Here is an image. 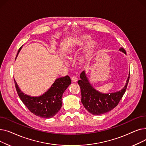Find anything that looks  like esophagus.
Returning <instances> with one entry per match:
<instances>
[{"label":"esophagus","mask_w":146,"mask_h":146,"mask_svg":"<svg viewBox=\"0 0 146 146\" xmlns=\"http://www.w3.org/2000/svg\"><path fill=\"white\" fill-rule=\"evenodd\" d=\"M71 80H72V82H73V83L76 82L78 81V79H77V78L76 77V76H73V77L71 79Z\"/></svg>","instance_id":"34e87169"}]
</instances>
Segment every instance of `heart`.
I'll return each instance as SVG.
<instances>
[{
    "mask_svg": "<svg viewBox=\"0 0 146 146\" xmlns=\"http://www.w3.org/2000/svg\"><path fill=\"white\" fill-rule=\"evenodd\" d=\"M90 39V36L88 35H82L76 38L73 44L66 49V54L68 56H71L73 53L76 47H80ZM96 47V42L95 41L90 40L85 44L83 48V55L79 58V63L81 64L85 63L89 57L94 52Z\"/></svg>",
    "mask_w": 146,
    "mask_h": 146,
    "instance_id": "obj_1",
    "label": "heart"
}]
</instances>
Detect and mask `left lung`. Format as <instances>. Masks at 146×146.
<instances>
[{
    "label": "left lung",
    "instance_id": "8db88e82",
    "mask_svg": "<svg viewBox=\"0 0 146 146\" xmlns=\"http://www.w3.org/2000/svg\"><path fill=\"white\" fill-rule=\"evenodd\" d=\"M119 50L126 54L124 48L121 47ZM129 75L130 73L123 89L116 92L103 94L92 87L86 77L85 72H82L80 76L81 79L78 80V83L80 88L81 101L84 107L89 112L95 115L106 113L113 110L118 105L125 92Z\"/></svg>",
    "mask_w": 146,
    "mask_h": 146
}]
</instances>
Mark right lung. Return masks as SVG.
I'll return each mask as SVG.
<instances>
[{
    "mask_svg": "<svg viewBox=\"0 0 146 146\" xmlns=\"http://www.w3.org/2000/svg\"><path fill=\"white\" fill-rule=\"evenodd\" d=\"M22 46L18 50V56ZM18 96L28 109L35 115L44 118H50L57 114L62 106V96L71 84L68 76L57 79L50 89L39 96H31L23 93L14 79Z\"/></svg>",
    "mask_w": 146,
    "mask_h": 146,
    "instance_id": "obj_1",
    "label": "right lung"
}]
</instances>
